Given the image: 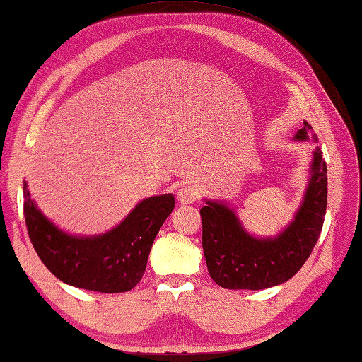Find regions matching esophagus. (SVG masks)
Listing matches in <instances>:
<instances>
[{"instance_id":"1","label":"esophagus","mask_w":362,"mask_h":362,"mask_svg":"<svg viewBox=\"0 0 362 362\" xmlns=\"http://www.w3.org/2000/svg\"><path fill=\"white\" fill-rule=\"evenodd\" d=\"M176 197H178V203L182 204V206H187V204H194L198 197H199V192L197 187L194 186H182L178 194H176Z\"/></svg>"}]
</instances>
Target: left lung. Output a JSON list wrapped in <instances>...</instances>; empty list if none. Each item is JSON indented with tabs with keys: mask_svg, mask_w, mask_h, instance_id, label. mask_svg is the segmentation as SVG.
<instances>
[{
	"mask_svg": "<svg viewBox=\"0 0 362 362\" xmlns=\"http://www.w3.org/2000/svg\"><path fill=\"white\" fill-rule=\"evenodd\" d=\"M294 141L317 142L307 120ZM325 212L327 164L319 147L311 151L308 186L294 220L276 237L249 234L234 209L206 199L199 214L209 274L228 290H264L286 282L310 257L322 230Z\"/></svg>",
	"mask_w": 362,
	"mask_h": 362,
	"instance_id": "left-lung-1",
	"label": "left lung"
}]
</instances>
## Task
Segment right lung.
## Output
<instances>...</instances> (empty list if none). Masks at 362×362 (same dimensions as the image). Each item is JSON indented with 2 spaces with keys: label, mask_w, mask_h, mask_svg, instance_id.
I'll use <instances>...</instances> for the list:
<instances>
[{
  "label": "right lung",
  "mask_w": 362,
  "mask_h": 362,
  "mask_svg": "<svg viewBox=\"0 0 362 362\" xmlns=\"http://www.w3.org/2000/svg\"><path fill=\"white\" fill-rule=\"evenodd\" d=\"M24 218L35 252L62 282L98 293H125L141 282L155 237L172 214V194L142 199L116 228L72 235L47 218L23 181Z\"/></svg>",
  "instance_id": "add662e5"
}]
</instances>
